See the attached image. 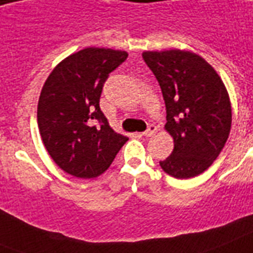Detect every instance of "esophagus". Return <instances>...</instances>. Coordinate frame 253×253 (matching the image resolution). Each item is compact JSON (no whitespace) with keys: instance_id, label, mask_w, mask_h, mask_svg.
<instances>
[{"instance_id":"34e87169","label":"esophagus","mask_w":253,"mask_h":253,"mask_svg":"<svg viewBox=\"0 0 253 253\" xmlns=\"http://www.w3.org/2000/svg\"><path fill=\"white\" fill-rule=\"evenodd\" d=\"M156 132H157V127H156L155 125H151V126L148 127V130L143 132V136L149 137V136H152V135H155Z\"/></svg>"}]
</instances>
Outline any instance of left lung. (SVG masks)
Masks as SVG:
<instances>
[{
	"instance_id": "obj_1",
	"label": "left lung",
	"mask_w": 253,
	"mask_h": 253,
	"mask_svg": "<svg viewBox=\"0 0 253 253\" xmlns=\"http://www.w3.org/2000/svg\"><path fill=\"white\" fill-rule=\"evenodd\" d=\"M166 106L165 130L174 140L171 155L160 161L178 179L204 173L225 147L231 128L229 93L214 69L196 53L180 49L144 52Z\"/></svg>"
}]
</instances>
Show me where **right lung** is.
I'll list each match as a JSON object with an SVG mask.
<instances>
[{"instance_id": "right-lung-1", "label": "right lung", "mask_w": 253, "mask_h": 253, "mask_svg": "<svg viewBox=\"0 0 253 253\" xmlns=\"http://www.w3.org/2000/svg\"><path fill=\"white\" fill-rule=\"evenodd\" d=\"M127 55L108 48L82 49L61 61L45 80L39 130L53 161L70 175H101L128 140L109 126L100 109L105 80Z\"/></svg>"}]
</instances>
